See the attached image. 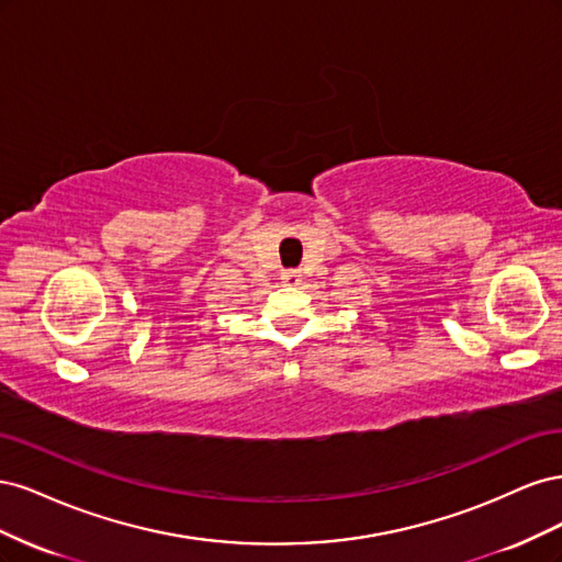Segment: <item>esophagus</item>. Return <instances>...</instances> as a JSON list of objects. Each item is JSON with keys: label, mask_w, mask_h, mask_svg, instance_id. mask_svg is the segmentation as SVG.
<instances>
[{"label": "esophagus", "mask_w": 562, "mask_h": 562, "mask_svg": "<svg viewBox=\"0 0 562 562\" xmlns=\"http://www.w3.org/2000/svg\"><path fill=\"white\" fill-rule=\"evenodd\" d=\"M281 281H283V285H300L302 274H300L297 269H285L283 274H281Z\"/></svg>", "instance_id": "1"}]
</instances>
